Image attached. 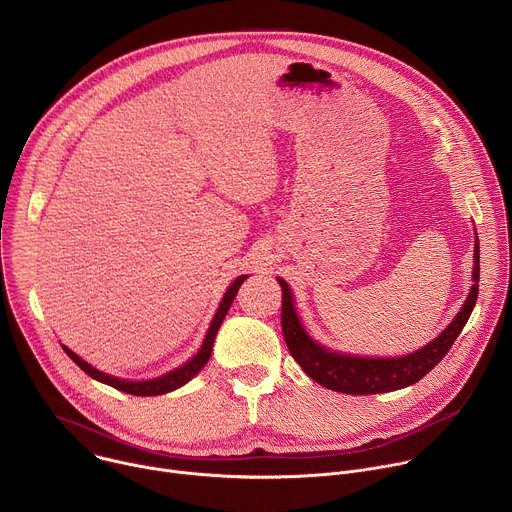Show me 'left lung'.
<instances>
[{
    "mask_svg": "<svg viewBox=\"0 0 512 512\" xmlns=\"http://www.w3.org/2000/svg\"><path fill=\"white\" fill-rule=\"evenodd\" d=\"M474 285L470 289V296L454 318V322L437 336L433 342L423 346L421 350L401 356V358H358L336 354L320 344H316L306 330L302 328L298 314L291 302L289 285L283 279H277L281 285V330L285 344L294 356V360L310 375L316 383L330 391L346 393V395H375V393H389L395 389L409 387L423 379L437 362H440L452 344L456 342L458 334L466 326L474 304L478 300V281H480V247L476 239L474 251Z\"/></svg>",
    "mask_w": 512,
    "mask_h": 512,
    "instance_id": "left-lung-1",
    "label": "left lung"
}]
</instances>
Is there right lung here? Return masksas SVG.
Masks as SVG:
<instances>
[{"instance_id": "1", "label": "right lung", "mask_w": 512, "mask_h": 512, "mask_svg": "<svg viewBox=\"0 0 512 512\" xmlns=\"http://www.w3.org/2000/svg\"><path fill=\"white\" fill-rule=\"evenodd\" d=\"M245 279H247V275L237 277V279L233 281V285L227 289V294H225V298H223V302H221V308H218V312H216V316H214V320H212V324H210V328H208V334H206L204 344H202V348L198 350V354H196L192 360H188L186 364H182L180 369H176V371H172V373H168V375H164V377H158V379H154V381H139V383H133V381H121V379L109 377V375H105V373L93 369L89 362H85L83 358H79L75 352L68 350L66 346H62V348H64V352H66L72 360H75V362L79 364V367H81L89 377H93V379H97V381H101V383H105V385H109V387H113V389H119V391H123V393H131V395H137V397H152V395L170 393V391L182 387L184 383H188L194 375H198V371L208 362L210 352H212L214 336H216L218 328H221V324H223V320H225V316H227V312H229V308H231V304H233V300H235V296H237V291H239V287H241V283H243Z\"/></svg>"}]
</instances>
